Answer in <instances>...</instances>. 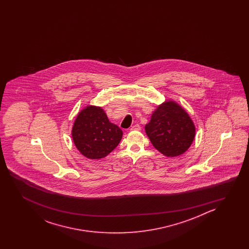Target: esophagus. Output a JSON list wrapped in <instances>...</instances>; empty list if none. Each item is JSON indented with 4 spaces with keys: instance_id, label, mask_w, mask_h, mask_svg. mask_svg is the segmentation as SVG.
Returning <instances> with one entry per match:
<instances>
[{
    "instance_id": "34e87169",
    "label": "esophagus",
    "mask_w": 249,
    "mask_h": 249,
    "mask_svg": "<svg viewBox=\"0 0 249 249\" xmlns=\"http://www.w3.org/2000/svg\"><path fill=\"white\" fill-rule=\"evenodd\" d=\"M130 130H131V131H140V130H141V126H140L138 124H134V125H132Z\"/></svg>"
}]
</instances>
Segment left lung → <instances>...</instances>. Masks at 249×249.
Listing matches in <instances>:
<instances>
[{
    "label": "left lung",
    "mask_w": 249,
    "mask_h": 249,
    "mask_svg": "<svg viewBox=\"0 0 249 249\" xmlns=\"http://www.w3.org/2000/svg\"><path fill=\"white\" fill-rule=\"evenodd\" d=\"M145 132L155 148L168 158L178 157L191 147L196 127L190 115L176 101L167 100L152 113Z\"/></svg>",
    "instance_id": "8db88e82"
}]
</instances>
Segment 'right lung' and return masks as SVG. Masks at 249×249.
<instances>
[{
	"label": "right lung",
	"mask_w": 249,
	"mask_h": 249,
	"mask_svg": "<svg viewBox=\"0 0 249 249\" xmlns=\"http://www.w3.org/2000/svg\"><path fill=\"white\" fill-rule=\"evenodd\" d=\"M71 134L75 148L84 157L101 159L119 144L123 131L108 120L101 107L87 105L78 112Z\"/></svg>",
	"instance_id": "right-lung-1"
}]
</instances>
